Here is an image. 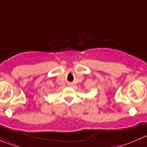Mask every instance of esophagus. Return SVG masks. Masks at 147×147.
<instances>
[{
  "label": "esophagus",
  "mask_w": 147,
  "mask_h": 147,
  "mask_svg": "<svg viewBox=\"0 0 147 147\" xmlns=\"http://www.w3.org/2000/svg\"><path fill=\"white\" fill-rule=\"evenodd\" d=\"M69 85H72V83H69Z\"/></svg>",
  "instance_id": "1"
}]
</instances>
